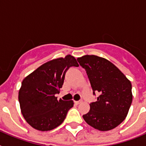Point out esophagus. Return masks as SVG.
<instances>
[{
  "label": "esophagus",
  "mask_w": 146,
  "mask_h": 146,
  "mask_svg": "<svg viewBox=\"0 0 146 146\" xmlns=\"http://www.w3.org/2000/svg\"><path fill=\"white\" fill-rule=\"evenodd\" d=\"M82 102V101L81 100H80V101H74V103H75V104H79L80 103Z\"/></svg>",
  "instance_id": "1"
}]
</instances>
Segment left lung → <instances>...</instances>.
<instances>
[{
  "label": "left lung",
  "instance_id": "8db88e82",
  "mask_svg": "<svg viewBox=\"0 0 146 146\" xmlns=\"http://www.w3.org/2000/svg\"><path fill=\"white\" fill-rule=\"evenodd\" d=\"M87 73L93 94L97 101L82 117L86 123L100 131L115 128L126 118L132 102L131 82L114 64L96 55L77 58Z\"/></svg>",
  "mask_w": 146,
  "mask_h": 146
}]
</instances>
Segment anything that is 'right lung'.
<instances>
[{"label": "right lung", "mask_w": 146, "mask_h": 146, "mask_svg": "<svg viewBox=\"0 0 146 146\" xmlns=\"http://www.w3.org/2000/svg\"><path fill=\"white\" fill-rule=\"evenodd\" d=\"M72 66L79 65L73 56L66 55L45 63L23 80L19 102L23 117L33 128L43 131L56 128L73 107L72 100L58 101L55 97Z\"/></svg>", "instance_id": "1"}]
</instances>
